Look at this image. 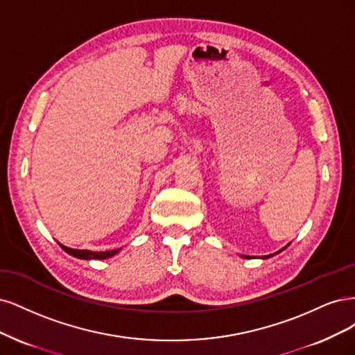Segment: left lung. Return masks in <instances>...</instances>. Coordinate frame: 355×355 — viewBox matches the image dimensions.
I'll return each instance as SVG.
<instances>
[{"mask_svg": "<svg viewBox=\"0 0 355 355\" xmlns=\"http://www.w3.org/2000/svg\"><path fill=\"white\" fill-rule=\"evenodd\" d=\"M270 257H272V255H264L262 258H270ZM245 258H249V257H245Z\"/></svg>", "mask_w": 355, "mask_h": 355, "instance_id": "obj_1", "label": "left lung"}]
</instances>
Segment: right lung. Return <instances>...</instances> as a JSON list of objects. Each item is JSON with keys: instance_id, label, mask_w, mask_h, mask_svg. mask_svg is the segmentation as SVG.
Returning <instances> with one entry per match:
<instances>
[{"instance_id": "add662e5", "label": "right lung", "mask_w": 355, "mask_h": 355, "mask_svg": "<svg viewBox=\"0 0 355 355\" xmlns=\"http://www.w3.org/2000/svg\"><path fill=\"white\" fill-rule=\"evenodd\" d=\"M60 245V243H59ZM64 252H67L69 255L79 258V259H106L110 258L113 255H116L121 249H113V250H105V252H93V250H85V249H72L60 245Z\"/></svg>"}]
</instances>
